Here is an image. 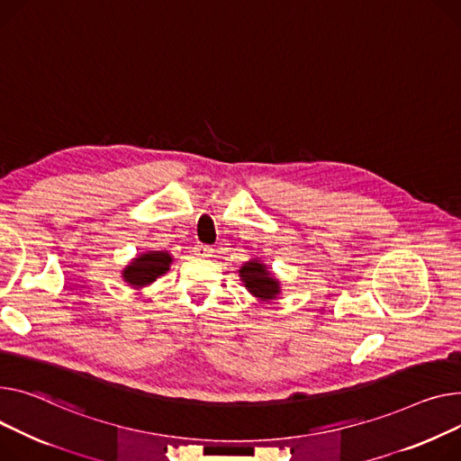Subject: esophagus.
Returning a JSON list of instances; mask_svg holds the SVG:
<instances>
[{"mask_svg":"<svg viewBox=\"0 0 461 461\" xmlns=\"http://www.w3.org/2000/svg\"><path fill=\"white\" fill-rule=\"evenodd\" d=\"M211 247H207V244H202V242H198L196 247H194V256H198V258H209L211 256Z\"/></svg>","mask_w":461,"mask_h":461,"instance_id":"esophagus-1","label":"esophagus"}]
</instances>
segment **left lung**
<instances>
[{"instance_id": "8db88e82", "label": "left lung", "mask_w": 461, "mask_h": 461, "mask_svg": "<svg viewBox=\"0 0 461 461\" xmlns=\"http://www.w3.org/2000/svg\"><path fill=\"white\" fill-rule=\"evenodd\" d=\"M239 274H240V280L244 282V285H247L249 291L258 298L270 300L280 293L278 282L274 280V276L265 268V265H261L258 261L244 263V267L239 270Z\"/></svg>"}]
</instances>
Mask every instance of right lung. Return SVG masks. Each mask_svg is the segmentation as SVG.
<instances>
[{
  "label": "right lung",
  "mask_w": 461,
  "mask_h": 461,
  "mask_svg": "<svg viewBox=\"0 0 461 461\" xmlns=\"http://www.w3.org/2000/svg\"><path fill=\"white\" fill-rule=\"evenodd\" d=\"M172 258L165 252H148L139 256L133 263H130L124 270V280L131 287H144L156 282L158 276L165 274L170 267Z\"/></svg>",
  "instance_id": "right-lung-1"
}]
</instances>
